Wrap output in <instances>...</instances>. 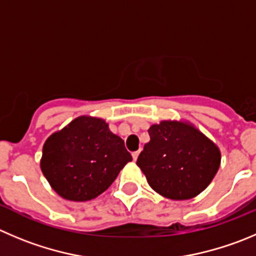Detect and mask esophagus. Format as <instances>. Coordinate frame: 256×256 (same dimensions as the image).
<instances>
[{
	"label": "esophagus",
	"instance_id": "34e87169",
	"mask_svg": "<svg viewBox=\"0 0 256 256\" xmlns=\"http://www.w3.org/2000/svg\"><path fill=\"white\" fill-rule=\"evenodd\" d=\"M138 156H140V150H137V152H133V153H132V157H133V160H137Z\"/></svg>",
	"mask_w": 256,
	"mask_h": 256
}]
</instances>
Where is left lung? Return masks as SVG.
I'll return each mask as SVG.
<instances>
[{
	"label": "left lung",
	"mask_w": 256,
	"mask_h": 256,
	"mask_svg": "<svg viewBox=\"0 0 256 256\" xmlns=\"http://www.w3.org/2000/svg\"><path fill=\"white\" fill-rule=\"evenodd\" d=\"M150 140L138 156L137 166L160 196L190 200L214 180L221 163L218 146L187 120H160L148 130Z\"/></svg>",
	"instance_id": "8db88e82"
}]
</instances>
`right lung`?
I'll use <instances>...</instances> for the list:
<instances>
[{
	"instance_id": "1",
	"label": "right lung",
	"mask_w": 256,
	"mask_h": 256,
	"mask_svg": "<svg viewBox=\"0 0 256 256\" xmlns=\"http://www.w3.org/2000/svg\"><path fill=\"white\" fill-rule=\"evenodd\" d=\"M130 160L104 119L80 116L45 140L40 167L59 196L82 202L103 194Z\"/></svg>"
}]
</instances>
